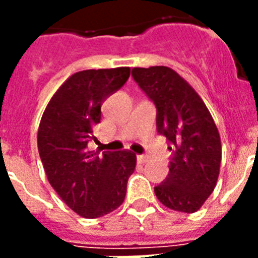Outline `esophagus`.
<instances>
[{
    "instance_id": "34e87169",
    "label": "esophagus",
    "mask_w": 258,
    "mask_h": 258,
    "mask_svg": "<svg viewBox=\"0 0 258 258\" xmlns=\"http://www.w3.org/2000/svg\"><path fill=\"white\" fill-rule=\"evenodd\" d=\"M137 159L139 163H142V165H143V163H146V162H149V157H146V155H138Z\"/></svg>"
}]
</instances>
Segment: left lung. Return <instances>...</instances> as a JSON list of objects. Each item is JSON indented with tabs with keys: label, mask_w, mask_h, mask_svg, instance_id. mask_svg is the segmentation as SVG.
<instances>
[{
	"label": "left lung",
	"mask_w": 258,
	"mask_h": 258,
	"mask_svg": "<svg viewBox=\"0 0 258 258\" xmlns=\"http://www.w3.org/2000/svg\"><path fill=\"white\" fill-rule=\"evenodd\" d=\"M134 80L157 107V130L169 141V175L154 187L166 208L200 210L220 175L221 138L208 107L169 67L134 68Z\"/></svg>",
	"instance_id": "8db88e82"
}]
</instances>
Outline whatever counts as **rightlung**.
<instances>
[{
  "instance_id": "obj_1",
  "label": "right lung",
  "mask_w": 258,
  "mask_h": 258,
  "mask_svg": "<svg viewBox=\"0 0 258 258\" xmlns=\"http://www.w3.org/2000/svg\"><path fill=\"white\" fill-rule=\"evenodd\" d=\"M128 67L76 72L54 92L38 125L37 146L50 186L75 213L97 218L116 210L124 201L127 180L137 166L128 150H88L96 141L103 101L130 78Z\"/></svg>"
}]
</instances>
